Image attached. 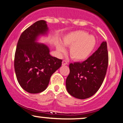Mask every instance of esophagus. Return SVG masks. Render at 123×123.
<instances>
[{
	"instance_id": "1",
	"label": "esophagus",
	"mask_w": 123,
	"mask_h": 123,
	"mask_svg": "<svg viewBox=\"0 0 123 123\" xmlns=\"http://www.w3.org/2000/svg\"><path fill=\"white\" fill-rule=\"evenodd\" d=\"M68 64V62L67 61H66V60H63V62H62V65L63 66H66V65H67Z\"/></svg>"
}]
</instances>
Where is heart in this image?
<instances>
[{
	"mask_svg": "<svg viewBox=\"0 0 123 123\" xmlns=\"http://www.w3.org/2000/svg\"><path fill=\"white\" fill-rule=\"evenodd\" d=\"M64 45L71 47L70 55L75 61H83L90 56L96 45V39L84 30H76L68 33L63 38ZM59 51L64 52V47L60 43L57 44Z\"/></svg>",
	"mask_w": 123,
	"mask_h": 123,
	"instance_id": "heart-1",
	"label": "heart"
}]
</instances>
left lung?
I'll return each instance as SVG.
<instances>
[{"label": "left lung", "mask_w": 123, "mask_h": 123, "mask_svg": "<svg viewBox=\"0 0 123 123\" xmlns=\"http://www.w3.org/2000/svg\"><path fill=\"white\" fill-rule=\"evenodd\" d=\"M108 66L107 44L104 41L85 61L70 64V74L66 82L68 93L82 99L93 96L103 83Z\"/></svg>", "instance_id": "obj_1"}]
</instances>
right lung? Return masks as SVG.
<instances>
[{
  "mask_svg": "<svg viewBox=\"0 0 123 123\" xmlns=\"http://www.w3.org/2000/svg\"><path fill=\"white\" fill-rule=\"evenodd\" d=\"M46 21L36 22L23 31L17 43L14 57L17 79L24 90L32 94L47 89L50 76L61 67L62 60L50 56L48 47L36 42L46 34Z\"/></svg>",
  "mask_w": 123,
  "mask_h": 123,
  "instance_id": "obj_1",
  "label": "right lung"
}]
</instances>
